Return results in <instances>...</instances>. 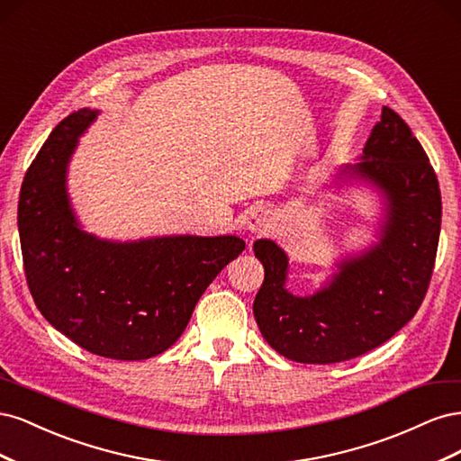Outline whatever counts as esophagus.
Masks as SVG:
<instances>
[{"mask_svg":"<svg viewBox=\"0 0 461 461\" xmlns=\"http://www.w3.org/2000/svg\"><path fill=\"white\" fill-rule=\"evenodd\" d=\"M246 229L252 234H265L273 229V213L267 207H254L246 219Z\"/></svg>","mask_w":461,"mask_h":461,"instance_id":"34e87169","label":"esophagus"}]
</instances>
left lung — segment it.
I'll return each mask as SVG.
<instances>
[{"mask_svg": "<svg viewBox=\"0 0 461 461\" xmlns=\"http://www.w3.org/2000/svg\"><path fill=\"white\" fill-rule=\"evenodd\" d=\"M373 186L383 198L379 242L346 256L310 296L286 288L288 256L269 239L254 242L265 278L254 302L263 339L298 364H339L381 346L417 313L427 294L440 236L435 171L410 127L383 107L364 153L334 175Z\"/></svg>", "mask_w": 461, "mask_h": 461, "instance_id": "left-lung-1", "label": "left lung"}]
</instances>
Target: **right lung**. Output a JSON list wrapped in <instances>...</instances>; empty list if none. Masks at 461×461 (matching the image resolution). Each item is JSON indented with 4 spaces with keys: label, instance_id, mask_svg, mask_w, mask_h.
<instances>
[{
    "label": "right lung",
    "instance_id": "add662e5",
    "mask_svg": "<svg viewBox=\"0 0 461 461\" xmlns=\"http://www.w3.org/2000/svg\"><path fill=\"white\" fill-rule=\"evenodd\" d=\"M100 109H78L53 129L26 171L19 236L36 308L67 339L111 359H148L171 348L194 308L246 242L239 236L105 240L80 227L67 167Z\"/></svg>",
    "mask_w": 461,
    "mask_h": 461
}]
</instances>
